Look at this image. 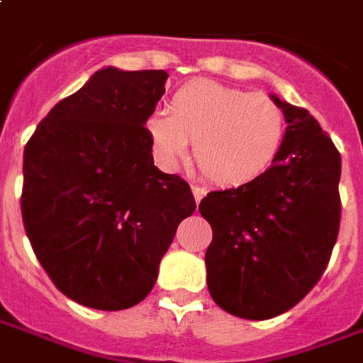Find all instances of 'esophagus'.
I'll return each instance as SVG.
<instances>
[{"label": "esophagus", "mask_w": 363, "mask_h": 363, "mask_svg": "<svg viewBox=\"0 0 363 363\" xmlns=\"http://www.w3.org/2000/svg\"><path fill=\"white\" fill-rule=\"evenodd\" d=\"M192 194H194L196 203H200L203 196H206V189H202V186H192Z\"/></svg>", "instance_id": "34e87169"}]
</instances>
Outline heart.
Masks as SVG:
<instances>
[{"instance_id": "b5f03b06", "label": "heart", "mask_w": 363, "mask_h": 363, "mask_svg": "<svg viewBox=\"0 0 363 363\" xmlns=\"http://www.w3.org/2000/svg\"><path fill=\"white\" fill-rule=\"evenodd\" d=\"M146 133L165 167L184 160L194 142L203 177L223 189H240L277 161L286 140V117L265 94L194 80L173 94L169 111L147 117Z\"/></svg>"}]
</instances>
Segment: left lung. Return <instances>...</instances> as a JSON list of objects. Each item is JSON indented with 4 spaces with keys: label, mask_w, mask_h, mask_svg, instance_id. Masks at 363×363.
Listing matches in <instances>:
<instances>
[{
    "label": "left lung",
    "mask_w": 363,
    "mask_h": 363,
    "mask_svg": "<svg viewBox=\"0 0 363 363\" xmlns=\"http://www.w3.org/2000/svg\"><path fill=\"white\" fill-rule=\"evenodd\" d=\"M286 140L265 174L200 202L213 240L208 289L236 318L271 319L302 300L329 264L340 225V154L310 111L271 94Z\"/></svg>",
    "instance_id": "8db88e82"
}]
</instances>
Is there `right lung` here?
<instances>
[{
  "mask_svg": "<svg viewBox=\"0 0 363 363\" xmlns=\"http://www.w3.org/2000/svg\"><path fill=\"white\" fill-rule=\"evenodd\" d=\"M167 77L99 69L24 147L21 211L32 250L59 291L94 310L142 302L196 209L189 184L154 165L144 127Z\"/></svg>",
  "mask_w": 363,
  "mask_h": 363,
  "instance_id": "obj_1",
  "label": "right lung"
}]
</instances>
